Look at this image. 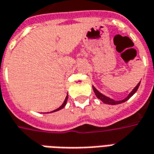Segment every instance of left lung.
<instances>
[{
  "label": "left lung",
  "mask_w": 154,
  "mask_h": 154,
  "mask_svg": "<svg viewBox=\"0 0 154 154\" xmlns=\"http://www.w3.org/2000/svg\"><path fill=\"white\" fill-rule=\"evenodd\" d=\"M139 85H140V82L138 83V84L135 87V88L133 89L132 92H130L129 95L127 97H126L125 99L122 100V101H115V100H112L111 99V98H109V97H106V96L103 95L101 92H99L97 89H96L94 87H92V88H93V91H94V92H95L96 96H97V97L98 98V99H100L102 102H103L104 103H107V104H111V105H116V104H119V103H124V102H126L127 100H128L132 97V96L135 93V92H137V90L138 89V87H139Z\"/></svg>",
  "instance_id": "obj_1"
}]
</instances>
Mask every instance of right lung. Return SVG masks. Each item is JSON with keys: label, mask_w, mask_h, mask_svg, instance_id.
<instances>
[{"label": "right lung", "mask_w": 154, "mask_h": 154, "mask_svg": "<svg viewBox=\"0 0 154 154\" xmlns=\"http://www.w3.org/2000/svg\"><path fill=\"white\" fill-rule=\"evenodd\" d=\"M66 101H67V96H66V98H65V100H64V103H62V106H61V107H58L57 109H56V110L52 111V112H57V111H58V110H60V109H62V108H63V107H65V105H66Z\"/></svg>", "instance_id": "obj_1"}]
</instances>
